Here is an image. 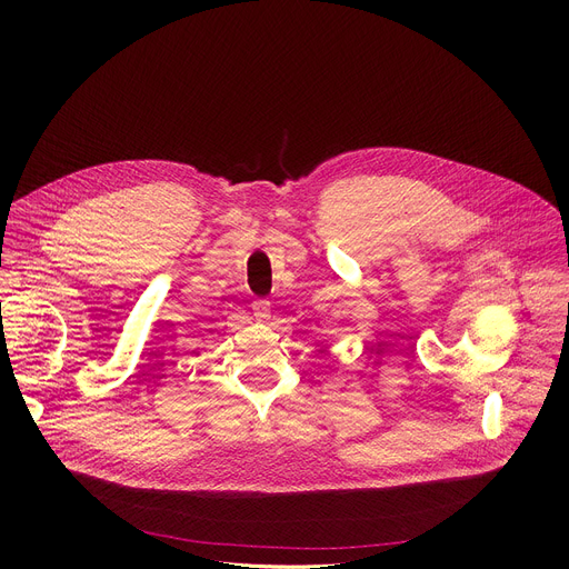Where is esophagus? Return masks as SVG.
Listing matches in <instances>:
<instances>
[{
    "mask_svg": "<svg viewBox=\"0 0 569 569\" xmlns=\"http://www.w3.org/2000/svg\"><path fill=\"white\" fill-rule=\"evenodd\" d=\"M270 301L268 299H257V301H252V310H254V317L257 319H261V321H266V319H270Z\"/></svg>",
    "mask_w": 569,
    "mask_h": 569,
    "instance_id": "1",
    "label": "esophagus"
}]
</instances>
